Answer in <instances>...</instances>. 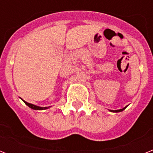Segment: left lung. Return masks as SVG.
Returning <instances> with one entry per match:
<instances>
[{
  "label": "left lung",
  "mask_w": 153,
  "mask_h": 153,
  "mask_svg": "<svg viewBox=\"0 0 153 153\" xmlns=\"http://www.w3.org/2000/svg\"><path fill=\"white\" fill-rule=\"evenodd\" d=\"M126 107H125V108H123V109H117V110H110L111 112H116V113H117V112H121V111H123L124 109H126Z\"/></svg>",
  "instance_id": "left-lung-1"
}]
</instances>
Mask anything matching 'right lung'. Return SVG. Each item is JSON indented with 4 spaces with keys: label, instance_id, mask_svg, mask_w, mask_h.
<instances>
[{
    "label": "right lung",
    "instance_id": "add662e5",
    "mask_svg": "<svg viewBox=\"0 0 153 153\" xmlns=\"http://www.w3.org/2000/svg\"><path fill=\"white\" fill-rule=\"evenodd\" d=\"M24 102H25V104L27 105V106H29L31 109H37V110H42V109H48V107H39V106H37V105H35L33 104H31V103H28V102H25V101H24Z\"/></svg>",
    "mask_w": 153,
    "mask_h": 153
}]
</instances>
